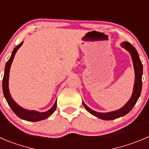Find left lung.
Segmentation results:
<instances>
[{
    "label": "left lung",
    "instance_id": "8db88e82",
    "mask_svg": "<svg viewBox=\"0 0 149 149\" xmlns=\"http://www.w3.org/2000/svg\"><path fill=\"white\" fill-rule=\"evenodd\" d=\"M121 46L130 53L131 56H132V61H133L134 68H135V84H134L133 93H132V95L130 99V100L128 101L127 103L125 106L122 107L120 109L117 110V111H112V112H108V113H99V112H96V111L90 109L89 107L86 106L83 102L84 106V108H86V111L89 113L97 116V118L103 119V120H113V119H117V118L121 117V116H125L127 113H129L137 102L141 93V89H142L143 65L139 58L138 52H137V50L135 49V48L132 44H130L129 42H127V41L122 43Z\"/></svg>",
    "mask_w": 149,
    "mask_h": 149
}]
</instances>
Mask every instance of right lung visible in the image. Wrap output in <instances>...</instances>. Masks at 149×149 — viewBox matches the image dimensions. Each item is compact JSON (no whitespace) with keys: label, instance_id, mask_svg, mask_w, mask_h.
<instances>
[{"label":"right lung","instance_id":"right-lung-1","mask_svg":"<svg viewBox=\"0 0 149 149\" xmlns=\"http://www.w3.org/2000/svg\"><path fill=\"white\" fill-rule=\"evenodd\" d=\"M23 41L21 44H19L18 46H17V47L14 48V49L13 50L12 52L11 57H10L9 60L7 61L6 64L5 71H4V76L3 79L2 84L3 92L4 97H5L8 104L9 105V106L11 107L12 111H14V113H15L18 117H19L20 119H24V120L29 121V122H38V121H41L43 120V119H47V118H48L50 115L52 114V113H54V111H55L56 108H57V100L54 102V105L52 107L51 109L46 111V112H44V113H40V112H37V111H27V110H25L24 109V108H21L20 106H19V105L14 102V100L11 98L9 93V90H8V85L10 67H11V63H12L13 59H14V56H15L16 52H17L18 49L21 47Z\"/></svg>","mask_w":149,"mask_h":149}]
</instances>
